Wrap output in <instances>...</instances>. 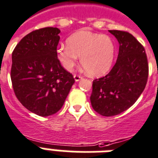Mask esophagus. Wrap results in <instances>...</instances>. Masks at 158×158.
Masks as SVG:
<instances>
[{"mask_svg": "<svg viewBox=\"0 0 158 158\" xmlns=\"http://www.w3.org/2000/svg\"><path fill=\"white\" fill-rule=\"evenodd\" d=\"M81 78H82V77H81V76L77 75V74H75V75H74V79H75L76 81H80Z\"/></svg>", "mask_w": 158, "mask_h": 158, "instance_id": "34e87169", "label": "esophagus"}]
</instances>
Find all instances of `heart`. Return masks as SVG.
Returning a JSON list of instances; mask_svg holds the SVG:
<instances>
[{
	"mask_svg": "<svg viewBox=\"0 0 158 158\" xmlns=\"http://www.w3.org/2000/svg\"><path fill=\"white\" fill-rule=\"evenodd\" d=\"M57 48V57L66 70L71 71L80 57L81 65L92 77L106 74L113 64L115 48L108 35L81 30Z\"/></svg>",
	"mask_w": 158,
	"mask_h": 158,
	"instance_id": "b5f03b06",
	"label": "heart"
}]
</instances>
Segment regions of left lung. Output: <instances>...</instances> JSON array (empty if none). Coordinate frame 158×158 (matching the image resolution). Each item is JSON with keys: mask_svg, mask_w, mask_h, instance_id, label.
<instances>
[{"mask_svg": "<svg viewBox=\"0 0 158 158\" xmlns=\"http://www.w3.org/2000/svg\"><path fill=\"white\" fill-rule=\"evenodd\" d=\"M119 44L115 64L103 77L93 81L90 103L103 116H114L130 108L146 86L148 62L143 46L126 31L109 30Z\"/></svg>", "mask_w": 158, "mask_h": 158, "instance_id": "obj_1", "label": "left lung"}]
</instances>
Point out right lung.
I'll return each mask as SVG.
<instances>
[{"instance_id":"add662e5","label":"right lung","mask_w":158,"mask_h":158,"mask_svg":"<svg viewBox=\"0 0 158 158\" xmlns=\"http://www.w3.org/2000/svg\"><path fill=\"white\" fill-rule=\"evenodd\" d=\"M59 33L53 27L36 29L12 52L10 78L15 96L27 110L43 117L62 108L75 82L57 57Z\"/></svg>"}]
</instances>
